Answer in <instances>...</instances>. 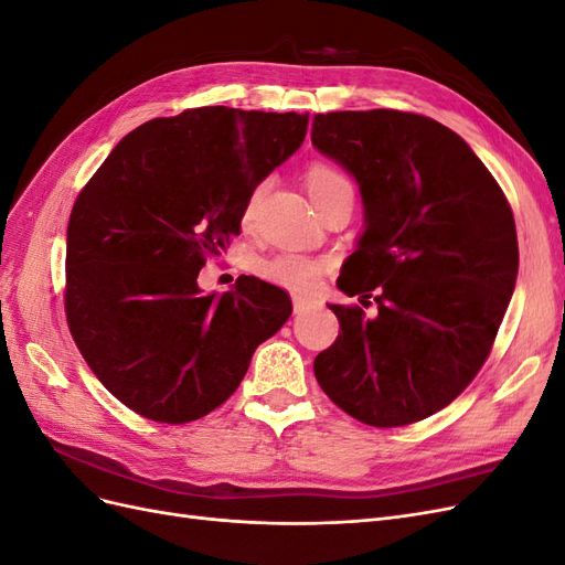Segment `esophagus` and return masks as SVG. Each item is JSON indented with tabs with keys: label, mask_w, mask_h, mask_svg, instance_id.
Returning a JSON list of instances; mask_svg holds the SVG:
<instances>
[{
	"label": "esophagus",
	"mask_w": 565,
	"mask_h": 565,
	"mask_svg": "<svg viewBox=\"0 0 565 565\" xmlns=\"http://www.w3.org/2000/svg\"><path fill=\"white\" fill-rule=\"evenodd\" d=\"M309 299H306V297H292V306H295V313H301V311H306V309H309Z\"/></svg>",
	"instance_id": "obj_1"
}]
</instances>
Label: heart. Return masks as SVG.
I'll list each match as a JSON object with an SVG mask.
<instances>
[{"label": "heart", "mask_w": 565, "mask_h": 565, "mask_svg": "<svg viewBox=\"0 0 565 565\" xmlns=\"http://www.w3.org/2000/svg\"><path fill=\"white\" fill-rule=\"evenodd\" d=\"M306 188H309L316 204L324 202L341 191H353L351 181L341 174L337 167L328 162H313L309 167V172H306ZM259 200H262V188H256V191L249 195L245 214H243L245 224H252L254 221L256 210H259ZM322 268H324L322 259H316V256L299 254V252H280L276 256H270V259L259 262V266H256L262 278H266L273 285L292 289V292H313L318 287Z\"/></svg>", "instance_id": "b5f03b06"}]
</instances>
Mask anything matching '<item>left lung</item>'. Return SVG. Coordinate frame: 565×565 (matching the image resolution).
<instances>
[{
    "mask_svg": "<svg viewBox=\"0 0 565 565\" xmlns=\"http://www.w3.org/2000/svg\"><path fill=\"white\" fill-rule=\"evenodd\" d=\"M313 146L361 185L365 231L337 287L377 301L330 303L334 344L313 372L358 422L391 429L465 391L498 337L519 273L516 224L467 141L431 117L341 110L313 117Z\"/></svg>",
    "mask_w": 565,
    "mask_h": 565,
    "instance_id": "8db88e82",
    "label": "left lung"
}]
</instances>
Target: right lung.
<instances>
[{
	"mask_svg": "<svg viewBox=\"0 0 565 565\" xmlns=\"http://www.w3.org/2000/svg\"><path fill=\"white\" fill-rule=\"evenodd\" d=\"M309 115L204 106L119 141L67 221L65 316L84 361L136 415L185 424L233 396L256 347L292 313L285 289L241 276L204 295L210 256L247 200L303 143Z\"/></svg>",
	"mask_w": 565,
	"mask_h": 565,
	"instance_id": "right-lung-1",
	"label": "right lung"
}]
</instances>
